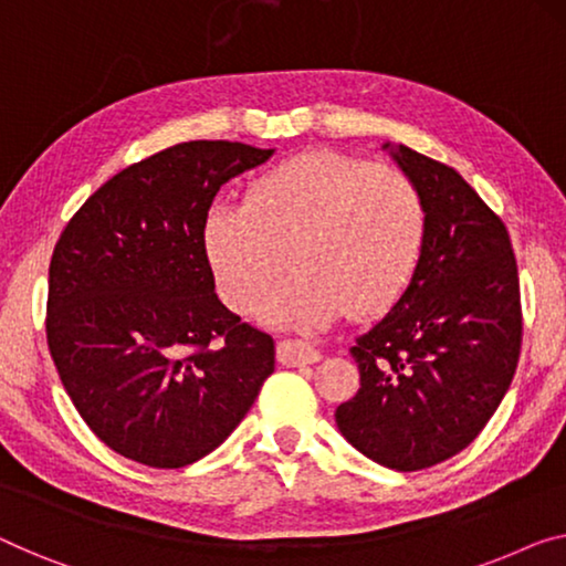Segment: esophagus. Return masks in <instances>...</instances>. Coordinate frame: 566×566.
<instances>
[{
    "instance_id": "esophagus-1",
    "label": "esophagus",
    "mask_w": 566,
    "mask_h": 566,
    "mask_svg": "<svg viewBox=\"0 0 566 566\" xmlns=\"http://www.w3.org/2000/svg\"><path fill=\"white\" fill-rule=\"evenodd\" d=\"M276 358L282 366H305L319 360V350L302 340H282L276 345Z\"/></svg>"
}]
</instances>
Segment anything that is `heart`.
Wrapping results in <instances>:
<instances>
[{"instance_id":"b5f03b06","label":"heart","mask_w":566,"mask_h":566,"mask_svg":"<svg viewBox=\"0 0 566 566\" xmlns=\"http://www.w3.org/2000/svg\"><path fill=\"white\" fill-rule=\"evenodd\" d=\"M427 233L417 185L391 167L337 151H307L251 182L247 200L218 202L202 249L231 310L254 312L286 261L266 315L284 325L323 323L350 307H389L415 274Z\"/></svg>"}]
</instances>
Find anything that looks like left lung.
Returning <instances> with one entry per match:
<instances>
[{
    "mask_svg": "<svg viewBox=\"0 0 566 566\" xmlns=\"http://www.w3.org/2000/svg\"><path fill=\"white\" fill-rule=\"evenodd\" d=\"M391 155L424 200L427 233L399 302L350 348L360 389L335 421L366 458L415 472L483 432L516 374L524 319L501 218L452 167L403 145Z\"/></svg>",
    "mask_w": 566,
    "mask_h": 566,
    "instance_id": "8db88e82",
    "label": "left lung"
}]
</instances>
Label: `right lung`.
I'll return each instance as SVG.
<instances>
[{"label": "right lung", "instance_id": "obj_1", "mask_svg": "<svg viewBox=\"0 0 566 566\" xmlns=\"http://www.w3.org/2000/svg\"><path fill=\"white\" fill-rule=\"evenodd\" d=\"M274 149L182 142L101 185L50 259L48 348L83 421L122 458L185 468L247 417L274 340L221 305L202 249L216 192Z\"/></svg>", "mask_w": 566, "mask_h": 566}]
</instances>
